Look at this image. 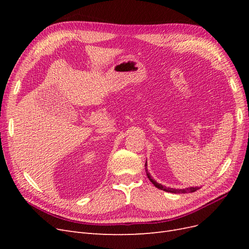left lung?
<instances>
[{"mask_svg":"<svg viewBox=\"0 0 249 249\" xmlns=\"http://www.w3.org/2000/svg\"><path fill=\"white\" fill-rule=\"evenodd\" d=\"M145 171H146V176L148 178V179L154 184V186H156L158 189L166 191V192H170V193H188V192H194L198 189H200L201 187H190V188H185V189H176V188H167L165 187L159 183H157L156 180L152 178V176L149 175V172L147 170V162H145Z\"/></svg>","mask_w":249,"mask_h":249,"instance_id":"left-lung-1","label":"left lung"}]
</instances>
